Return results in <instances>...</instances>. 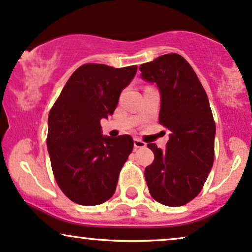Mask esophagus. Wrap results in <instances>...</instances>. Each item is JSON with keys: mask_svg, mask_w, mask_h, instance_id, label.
I'll list each match as a JSON object with an SVG mask.
<instances>
[{"mask_svg": "<svg viewBox=\"0 0 252 252\" xmlns=\"http://www.w3.org/2000/svg\"><path fill=\"white\" fill-rule=\"evenodd\" d=\"M133 144H134L135 149H143V147H146V144H145L143 140H140V139H138V138H134V140H133Z\"/></svg>", "mask_w": 252, "mask_h": 252, "instance_id": "obj_1", "label": "esophagus"}]
</instances>
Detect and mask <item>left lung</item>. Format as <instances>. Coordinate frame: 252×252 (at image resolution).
Returning <instances> with one entry per match:
<instances>
[{
  "mask_svg": "<svg viewBox=\"0 0 252 252\" xmlns=\"http://www.w3.org/2000/svg\"><path fill=\"white\" fill-rule=\"evenodd\" d=\"M139 69L141 79L158 87L159 123L170 131L166 150L147 145L155 153L145 170L149 191L164 205H185L202 190L214 165L216 125L208 95L179 54L161 55Z\"/></svg>",
  "mask_w": 252,
  "mask_h": 252,
  "instance_id": "obj_1",
  "label": "left lung"
}]
</instances>
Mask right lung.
Instances as JSON below:
<instances>
[{
  "mask_svg": "<svg viewBox=\"0 0 252 252\" xmlns=\"http://www.w3.org/2000/svg\"><path fill=\"white\" fill-rule=\"evenodd\" d=\"M137 68L84 64L72 74L50 109L47 147L53 173L74 203L97 205L114 194L133 139L128 134L103 135L100 120L113 114Z\"/></svg>",
  "mask_w": 252,
  "mask_h": 252,
  "instance_id": "right-lung-1",
  "label": "right lung"
}]
</instances>
